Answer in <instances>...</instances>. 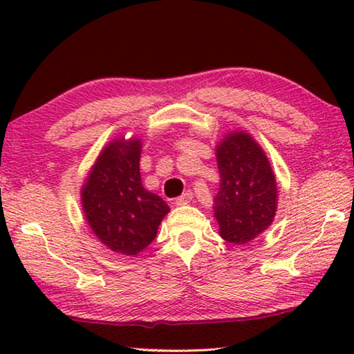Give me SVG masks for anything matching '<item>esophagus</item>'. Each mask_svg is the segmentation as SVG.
<instances>
[{
	"instance_id": "34e87169",
	"label": "esophagus",
	"mask_w": 354,
	"mask_h": 354,
	"mask_svg": "<svg viewBox=\"0 0 354 354\" xmlns=\"http://www.w3.org/2000/svg\"><path fill=\"white\" fill-rule=\"evenodd\" d=\"M192 198H194V194H192V190H185L181 196H178L175 203L178 206H184V205H189Z\"/></svg>"
}]
</instances>
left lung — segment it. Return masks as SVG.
Here are the masks:
<instances>
[{
    "mask_svg": "<svg viewBox=\"0 0 354 354\" xmlns=\"http://www.w3.org/2000/svg\"><path fill=\"white\" fill-rule=\"evenodd\" d=\"M220 189L214 215L226 242L245 245L272 225L278 189L266 153L243 131L226 134L217 147Z\"/></svg>",
    "mask_w": 354,
    "mask_h": 354,
    "instance_id": "obj_1",
    "label": "left lung"
}]
</instances>
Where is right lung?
Wrapping results in <instances>:
<instances>
[{"mask_svg": "<svg viewBox=\"0 0 354 354\" xmlns=\"http://www.w3.org/2000/svg\"><path fill=\"white\" fill-rule=\"evenodd\" d=\"M139 139H115L98 156L81 198L87 223L101 243L127 256L147 248L170 207L142 185Z\"/></svg>", "mask_w": 354, "mask_h": 354, "instance_id": "right-lung-1", "label": "right lung"}]
</instances>
